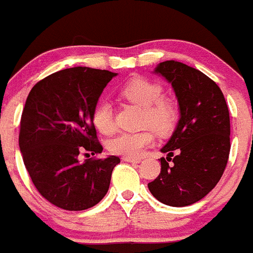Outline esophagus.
I'll return each mask as SVG.
<instances>
[{
  "instance_id": "34e87169",
  "label": "esophagus",
  "mask_w": 253,
  "mask_h": 253,
  "mask_svg": "<svg viewBox=\"0 0 253 253\" xmlns=\"http://www.w3.org/2000/svg\"><path fill=\"white\" fill-rule=\"evenodd\" d=\"M125 162H129V163H139L141 162V159L139 158H133V157H124Z\"/></svg>"
}]
</instances>
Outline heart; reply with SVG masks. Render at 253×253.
<instances>
[{"label": "heart", "instance_id": "b5f03b06", "mask_svg": "<svg viewBox=\"0 0 253 253\" xmlns=\"http://www.w3.org/2000/svg\"><path fill=\"white\" fill-rule=\"evenodd\" d=\"M120 95L143 109V127H151L161 136H167L175 128L179 119L178 106L173 100L163 96V87L158 83L146 78H133L121 86ZM92 124L102 134H111L115 131L114 110L109 101L101 100L95 105ZM153 141L154 136L149 128L139 132H121L109 142V149L119 156L138 157Z\"/></svg>", "mask_w": 253, "mask_h": 253}]
</instances>
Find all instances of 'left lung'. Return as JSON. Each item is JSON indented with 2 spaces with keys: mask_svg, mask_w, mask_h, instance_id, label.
Returning <instances> with one entry per match:
<instances>
[{
  "mask_svg": "<svg viewBox=\"0 0 253 253\" xmlns=\"http://www.w3.org/2000/svg\"><path fill=\"white\" fill-rule=\"evenodd\" d=\"M154 72L173 86L180 119L148 189L163 204L186 207L209 194L224 174L231 147L229 107L216 83L195 68L166 60Z\"/></svg>",
  "mask_w": 253,
  "mask_h": 253,
  "instance_id": "obj_1",
  "label": "left lung"
}]
</instances>
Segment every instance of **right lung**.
I'll return each instance as SVG.
<instances>
[{
  "mask_svg": "<svg viewBox=\"0 0 253 253\" xmlns=\"http://www.w3.org/2000/svg\"><path fill=\"white\" fill-rule=\"evenodd\" d=\"M116 75L69 68L42 79L27 97L18 138L24 166L39 194L60 209H89L109 190L119 157H92L83 163L78 158L82 153L102 152L92 111Z\"/></svg>",
  "mask_w": 253,
  "mask_h": 253,
  "instance_id": "right-lung-1",
  "label": "right lung"
}]
</instances>
